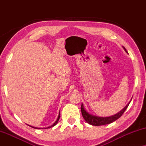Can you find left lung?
Returning a JSON list of instances; mask_svg holds the SVG:
<instances>
[{
    "label": "left lung",
    "instance_id": "1",
    "mask_svg": "<svg viewBox=\"0 0 146 146\" xmlns=\"http://www.w3.org/2000/svg\"><path fill=\"white\" fill-rule=\"evenodd\" d=\"M123 48H124L125 52L128 53L127 52L126 50L124 48V47H123ZM131 100H132V98H131L130 101L126 104V106H125L122 110H121L120 112H118V113L116 114L113 115V116H111L109 117H99V116H94L93 114H91L85 109L83 104L82 103L81 107L82 116H83V118L85 119L86 122L89 123V124L93 125V126H102V125L110 124V123L114 122L115 120H116L117 119H118L121 116H122L125 110H126V108H128V106L129 105V104H130V102H131Z\"/></svg>",
    "mask_w": 146,
    "mask_h": 146
}]
</instances>
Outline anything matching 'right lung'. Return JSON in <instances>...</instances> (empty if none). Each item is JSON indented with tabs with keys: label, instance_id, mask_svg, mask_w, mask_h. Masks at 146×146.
Masks as SVG:
<instances>
[{
	"label": "right lung",
	"instance_id": "add662e5",
	"mask_svg": "<svg viewBox=\"0 0 146 146\" xmlns=\"http://www.w3.org/2000/svg\"><path fill=\"white\" fill-rule=\"evenodd\" d=\"M59 118H60V111H59V116H58V118H57V120L55 121V122L54 123H53V124L52 125V126H49V127H47V128H46H46H52V127L55 126V125L57 124V123L58 122V121H59ZM28 126H30V125H28ZM30 126V127H32V128H36V129H41V128H36V127H34V126Z\"/></svg>",
	"mask_w": 146,
	"mask_h": 146
}]
</instances>
